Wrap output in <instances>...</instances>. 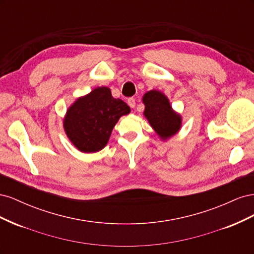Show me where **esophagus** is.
<instances>
[{"label": "esophagus", "instance_id": "esophagus-1", "mask_svg": "<svg viewBox=\"0 0 254 254\" xmlns=\"http://www.w3.org/2000/svg\"><path fill=\"white\" fill-rule=\"evenodd\" d=\"M127 103H128L130 108H134V107H135V99L133 97H129L127 99Z\"/></svg>", "mask_w": 254, "mask_h": 254}]
</instances>
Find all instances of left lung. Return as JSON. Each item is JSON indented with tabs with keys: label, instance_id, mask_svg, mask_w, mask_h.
I'll use <instances>...</instances> for the list:
<instances>
[{
	"label": "left lung",
	"instance_id": "1",
	"mask_svg": "<svg viewBox=\"0 0 254 254\" xmlns=\"http://www.w3.org/2000/svg\"><path fill=\"white\" fill-rule=\"evenodd\" d=\"M143 103L145 118L161 139L167 140L179 131L182 121L180 114L173 110L170 101L162 92H147L143 96Z\"/></svg>",
	"mask_w": 254,
	"mask_h": 254
}]
</instances>
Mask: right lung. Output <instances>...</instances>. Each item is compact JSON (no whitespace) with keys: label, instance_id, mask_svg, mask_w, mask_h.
I'll return each mask as SVG.
<instances>
[{"label":"right lung","instance_id":"add662e5","mask_svg":"<svg viewBox=\"0 0 254 254\" xmlns=\"http://www.w3.org/2000/svg\"><path fill=\"white\" fill-rule=\"evenodd\" d=\"M129 112V106L114 98L109 88L99 87L76 99L67 109L64 120V131L78 150L99 151L108 143L120 118Z\"/></svg>","mask_w":254,"mask_h":254}]
</instances>
